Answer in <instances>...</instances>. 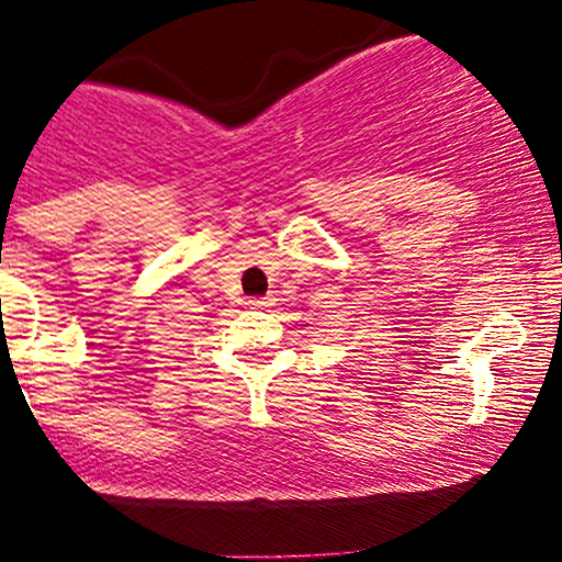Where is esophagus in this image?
I'll return each mask as SVG.
<instances>
[{
	"label": "esophagus",
	"instance_id": "34e87169",
	"mask_svg": "<svg viewBox=\"0 0 562 562\" xmlns=\"http://www.w3.org/2000/svg\"><path fill=\"white\" fill-rule=\"evenodd\" d=\"M274 304V299H249V307L252 310H269Z\"/></svg>",
	"mask_w": 562,
	"mask_h": 562
}]
</instances>
